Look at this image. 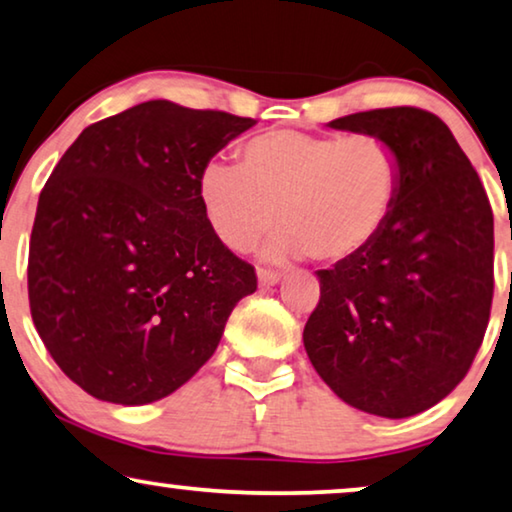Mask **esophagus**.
Masks as SVG:
<instances>
[{"label": "esophagus", "mask_w": 512, "mask_h": 512, "mask_svg": "<svg viewBox=\"0 0 512 512\" xmlns=\"http://www.w3.org/2000/svg\"><path fill=\"white\" fill-rule=\"evenodd\" d=\"M257 278H259V285H262V287H271V285L280 283L283 273L273 271V269H257Z\"/></svg>", "instance_id": "esophagus-1"}]
</instances>
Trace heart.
<instances>
[{"instance_id": "heart-1", "label": "heart", "mask_w": 512, "mask_h": 512, "mask_svg": "<svg viewBox=\"0 0 512 512\" xmlns=\"http://www.w3.org/2000/svg\"><path fill=\"white\" fill-rule=\"evenodd\" d=\"M199 201L215 236L246 253L269 232L271 259L343 262L378 239L397 204L401 157L378 134L273 129L248 139L236 164L208 162Z\"/></svg>"}]
</instances>
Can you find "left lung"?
<instances>
[{"label": "left lung", "mask_w": 512, "mask_h": 512, "mask_svg": "<svg viewBox=\"0 0 512 512\" xmlns=\"http://www.w3.org/2000/svg\"><path fill=\"white\" fill-rule=\"evenodd\" d=\"M331 129L378 134L401 157L397 204L362 253L315 271L308 359L352 408L401 420L448 397L469 373L494 294L487 192L438 115L394 106Z\"/></svg>", "instance_id": "1"}]
</instances>
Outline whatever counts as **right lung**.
Returning <instances> with one entry per match:
<instances>
[{
    "instance_id": "add662e5",
    "label": "right lung",
    "mask_w": 512,
    "mask_h": 512,
    "mask_svg": "<svg viewBox=\"0 0 512 512\" xmlns=\"http://www.w3.org/2000/svg\"><path fill=\"white\" fill-rule=\"evenodd\" d=\"M255 125L153 99L71 143L39 194L27 292L55 364L95 399L143 406L185 385L257 290L208 225L199 174Z\"/></svg>"
}]
</instances>
